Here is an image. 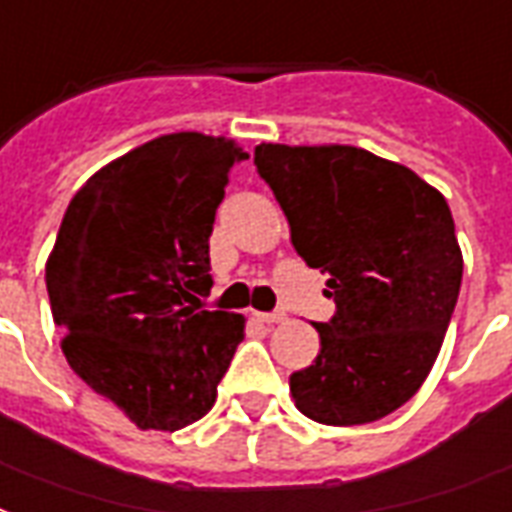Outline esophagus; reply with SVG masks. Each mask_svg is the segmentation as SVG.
Wrapping results in <instances>:
<instances>
[{
  "label": "esophagus",
  "mask_w": 512,
  "mask_h": 512,
  "mask_svg": "<svg viewBox=\"0 0 512 512\" xmlns=\"http://www.w3.org/2000/svg\"><path fill=\"white\" fill-rule=\"evenodd\" d=\"M255 320L257 323L274 325V323H282V320H287V314L285 312H255Z\"/></svg>",
  "instance_id": "1"
}]
</instances>
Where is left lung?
<instances>
[{
  "label": "left lung",
  "instance_id": "obj_1",
  "mask_svg": "<svg viewBox=\"0 0 512 512\" xmlns=\"http://www.w3.org/2000/svg\"><path fill=\"white\" fill-rule=\"evenodd\" d=\"M255 165L336 304L314 325L312 366L290 377L295 407L325 426L391 415L429 377L456 309L464 257L448 200L355 146L260 143Z\"/></svg>",
  "mask_w": 512,
  "mask_h": 512
}]
</instances>
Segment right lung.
<instances>
[{"instance_id":"add662e5","label":"right lung","mask_w":512,"mask_h":512,"mask_svg":"<svg viewBox=\"0 0 512 512\" xmlns=\"http://www.w3.org/2000/svg\"><path fill=\"white\" fill-rule=\"evenodd\" d=\"M236 140L173 132L127 151L64 211L45 285L62 352L140 431H179L217 401L244 314L200 309L208 236Z\"/></svg>"}]
</instances>
